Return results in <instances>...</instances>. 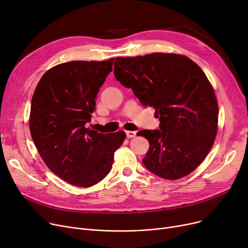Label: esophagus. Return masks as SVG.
Here are the masks:
<instances>
[{
	"mask_svg": "<svg viewBox=\"0 0 248 248\" xmlns=\"http://www.w3.org/2000/svg\"><path fill=\"white\" fill-rule=\"evenodd\" d=\"M125 135H126V138L132 139V138H135V137H136L137 133L134 132V131H126V132H125Z\"/></svg>",
	"mask_w": 248,
	"mask_h": 248,
	"instance_id": "34e87169",
	"label": "esophagus"
}]
</instances>
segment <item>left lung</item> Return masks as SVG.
I'll list each match as a JSON object with an SVG mask.
<instances>
[{
	"mask_svg": "<svg viewBox=\"0 0 248 248\" xmlns=\"http://www.w3.org/2000/svg\"><path fill=\"white\" fill-rule=\"evenodd\" d=\"M113 73L159 117V129L137 133L150 142L145 167L167 180L193 172L211 150L218 123L214 89L202 69L183 55L152 53L116 57Z\"/></svg>",
	"mask_w": 248,
	"mask_h": 248,
	"instance_id": "1",
	"label": "left lung"
}]
</instances>
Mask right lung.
<instances>
[{
    "label": "right lung",
    "instance_id": "1",
    "mask_svg": "<svg viewBox=\"0 0 248 248\" xmlns=\"http://www.w3.org/2000/svg\"><path fill=\"white\" fill-rule=\"evenodd\" d=\"M113 60L61 63L41 77L32 97L29 125L39 154L55 175L78 187L108 176L125 139L124 132L101 134L86 125Z\"/></svg>",
    "mask_w": 248,
    "mask_h": 248
}]
</instances>
